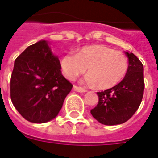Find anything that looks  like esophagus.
Instances as JSON below:
<instances>
[{"mask_svg":"<svg viewBox=\"0 0 158 158\" xmlns=\"http://www.w3.org/2000/svg\"><path fill=\"white\" fill-rule=\"evenodd\" d=\"M73 90L79 92V93H85V92H86V89L81 88V87H78L76 85H73Z\"/></svg>","mask_w":158,"mask_h":158,"instance_id":"1","label":"esophagus"}]
</instances>
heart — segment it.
<instances>
[{
  "mask_svg": "<svg viewBox=\"0 0 158 158\" xmlns=\"http://www.w3.org/2000/svg\"><path fill=\"white\" fill-rule=\"evenodd\" d=\"M63 73L69 79H75L88 67L86 81L99 89H108L117 85L128 70V59L123 52L105 45L82 48L77 54L69 52L61 58Z\"/></svg>",
  "mask_w": 158,
  "mask_h": 158,
  "instance_id": "heart-1",
  "label": "heart"
}]
</instances>
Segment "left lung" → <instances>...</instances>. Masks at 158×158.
<instances>
[{"mask_svg": "<svg viewBox=\"0 0 158 158\" xmlns=\"http://www.w3.org/2000/svg\"><path fill=\"white\" fill-rule=\"evenodd\" d=\"M128 58V70L121 82L111 89L98 92L99 102L90 110L100 123L115 126L126 122L137 110L144 92V68L132 52H125Z\"/></svg>", "mask_w": 158, "mask_h": 158, "instance_id": "obj_1", "label": "left lung"}]
</instances>
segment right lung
<instances>
[{
    "mask_svg": "<svg viewBox=\"0 0 158 158\" xmlns=\"http://www.w3.org/2000/svg\"><path fill=\"white\" fill-rule=\"evenodd\" d=\"M72 87L62 75L59 59L47 40L27 47L15 60L10 99L27 121L45 123L53 120Z\"/></svg>",
    "mask_w": 158,
    "mask_h": 158,
    "instance_id": "1",
    "label": "right lung"
}]
</instances>
